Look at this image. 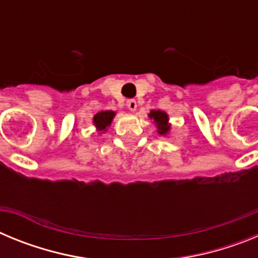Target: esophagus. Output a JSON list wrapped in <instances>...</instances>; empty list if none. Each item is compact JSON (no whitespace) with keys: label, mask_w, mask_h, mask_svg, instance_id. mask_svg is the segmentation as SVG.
<instances>
[{"label":"esophagus","mask_w":258,"mask_h":258,"mask_svg":"<svg viewBox=\"0 0 258 258\" xmlns=\"http://www.w3.org/2000/svg\"><path fill=\"white\" fill-rule=\"evenodd\" d=\"M126 106L127 108H129V111L134 112V111L137 109V101L136 99H129V101L126 102Z\"/></svg>","instance_id":"1"}]
</instances>
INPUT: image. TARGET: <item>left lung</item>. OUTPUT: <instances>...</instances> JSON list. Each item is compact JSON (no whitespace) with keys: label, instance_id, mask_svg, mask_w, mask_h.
I'll use <instances>...</instances> for the list:
<instances>
[{"label":"left lung","instance_id":"1","mask_svg":"<svg viewBox=\"0 0 258 258\" xmlns=\"http://www.w3.org/2000/svg\"><path fill=\"white\" fill-rule=\"evenodd\" d=\"M149 117L151 120H154V124L156 126V132L160 136L165 137L170 133L172 131V124L169 122V116L165 111H161V109H152L150 111Z\"/></svg>","mask_w":258,"mask_h":258}]
</instances>
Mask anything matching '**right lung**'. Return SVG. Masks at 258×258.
<instances>
[{
  "label": "right lung",
  "instance_id": "1",
  "mask_svg": "<svg viewBox=\"0 0 258 258\" xmlns=\"http://www.w3.org/2000/svg\"><path fill=\"white\" fill-rule=\"evenodd\" d=\"M115 116V111H101L97 115H94V117H93V124L97 127V131L99 132V134L107 132V129L111 126V122H112Z\"/></svg>",
  "mask_w": 258,
  "mask_h": 258
}]
</instances>
